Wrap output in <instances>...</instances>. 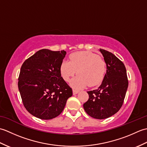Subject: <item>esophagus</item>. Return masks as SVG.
I'll return each mask as SVG.
<instances>
[{
  "instance_id": "34e87169",
  "label": "esophagus",
  "mask_w": 147,
  "mask_h": 147,
  "mask_svg": "<svg viewBox=\"0 0 147 147\" xmlns=\"http://www.w3.org/2000/svg\"><path fill=\"white\" fill-rule=\"evenodd\" d=\"M79 92V90H74V89H73V95H76Z\"/></svg>"
}]
</instances>
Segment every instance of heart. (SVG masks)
<instances>
[{"label":"heart","instance_id":"heart-1","mask_svg":"<svg viewBox=\"0 0 147 147\" xmlns=\"http://www.w3.org/2000/svg\"><path fill=\"white\" fill-rule=\"evenodd\" d=\"M106 69L104 59L88 51L73 53L69 55V61L64 60L60 65L61 76L65 82H69L76 72L78 75L71 80V85L77 89L88 85H99L104 79Z\"/></svg>","mask_w":147,"mask_h":147}]
</instances>
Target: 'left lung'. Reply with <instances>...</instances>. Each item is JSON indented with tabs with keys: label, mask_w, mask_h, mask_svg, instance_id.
Wrapping results in <instances>:
<instances>
[{
	"label": "left lung",
	"mask_w": 147,
	"mask_h": 147,
	"mask_svg": "<svg viewBox=\"0 0 147 147\" xmlns=\"http://www.w3.org/2000/svg\"><path fill=\"white\" fill-rule=\"evenodd\" d=\"M106 63V73L98 88L88 91L83 108L90 116L98 119L108 118L123 105L128 87L125 65L112 53L100 49Z\"/></svg>",
	"instance_id": "8db88e82"
}]
</instances>
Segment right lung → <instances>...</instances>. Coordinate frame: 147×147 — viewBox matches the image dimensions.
Returning a JSON list of instances; mask_svg holds the SVG:
<instances>
[{"instance_id":"right-lung-1","label":"right lung","mask_w":147,"mask_h":147,"mask_svg":"<svg viewBox=\"0 0 147 147\" xmlns=\"http://www.w3.org/2000/svg\"><path fill=\"white\" fill-rule=\"evenodd\" d=\"M65 54L64 51L42 49L22 65L18 88L24 107L33 116L44 120L56 117L73 95L60 72Z\"/></svg>"}]
</instances>
